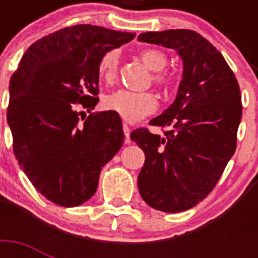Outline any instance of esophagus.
Wrapping results in <instances>:
<instances>
[{
  "instance_id": "1",
  "label": "esophagus",
  "mask_w": 258,
  "mask_h": 258,
  "mask_svg": "<svg viewBox=\"0 0 258 258\" xmlns=\"http://www.w3.org/2000/svg\"><path fill=\"white\" fill-rule=\"evenodd\" d=\"M123 131H124V135H125V143H130V127L127 124H123Z\"/></svg>"
}]
</instances>
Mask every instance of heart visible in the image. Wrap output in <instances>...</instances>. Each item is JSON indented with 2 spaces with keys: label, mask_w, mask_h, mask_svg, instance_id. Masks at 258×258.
Listing matches in <instances>:
<instances>
[{
  "label": "heart",
  "mask_w": 258,
  "mask_h": 258,
  "mask_svg": "<svg viewBox=\"0 0 258 258\" xmlns=\"http://www.w3.org/2000/svg\"><path fill=\"white\" fill-rule=\"evenodd\" d=\"M142 61L149 70L155 72L154 82L161 87H169L172 78L169 74L162 72L167 64V57L161 50L146 49L141 52ZM119 52L111 49L101 56L99 61V74L105 82H112L117 72ZM104 107L109 111L116 112L125 121H137L146 115L154 112L157 108V99L151 92H133L127 89H119L105 97Z\"/></svg>",
  "instance_id": "heart-1"
}]
</instances>
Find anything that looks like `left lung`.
<instances>
[{
  "instance_id": "obj_1",
  "label": "left lung",
  "mask_w": 258,
  "mask_h": 258,
  "mask_svg": "<svg viewBox=\"0 0 258 258\" xmlns=\"http://www.w3.org/2000/svg\"><path fill=\"white\" fill-rule=\"evenodd\" d=\"M138 40L176 50L183 68L174 103L150 120L171 130L163 137L131 133L146 155L138 188L153 209L184 212L208 197L236 151L240 87L224 56L194 30L147 32Z\"/></svg>"
}]
</instances>
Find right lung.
Wrapping results in <instances>:
<instances>
[{
  "label": "right lung",
  "mask_w": 258,
  "mask_h": 258,
  "mask_svg": "<svg viewBox=\"0 0 258 258\" xmlns=\"http://www.w3.org/2000/svg\"><path fill=\"white\" fill-rule=\"evenodd\" d=\"M135 33L75 25L28 48L9 83L6 120L13 153L36 190L60 206L74 208L95 194L101 167L124 142L113 111L88 112L99 101V61ZM82 117L80 118V116Z\"/></svg>",
  "instance_id": "right-lung-1"
}]
</instances>
